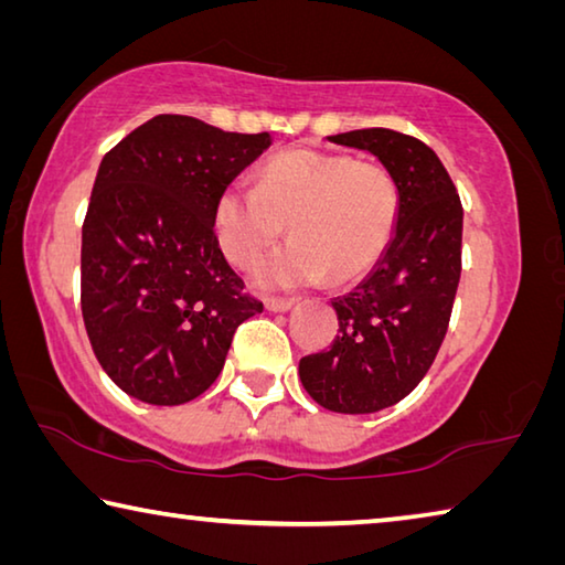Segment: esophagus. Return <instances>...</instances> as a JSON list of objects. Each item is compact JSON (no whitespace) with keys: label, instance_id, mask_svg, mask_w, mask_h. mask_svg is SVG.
Returning <instances> with one entry per match:
<instances>
[{"label":"esophagus","instance_id":"1","mask_svg":"<svg viewBox=\"0 0 565 565\" xmlns=\"http://www.w3.org/2000/svg\"><path fill=\"white\" fill-rule=\"evenodd\" d=\"M296 301L294 299H276V296H266L264 306L269 311H289Z\"/></svg>","mask_w":565,"mask_h":565}]
</instances>
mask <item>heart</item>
I'll return each instance as SVG.
<instances>
[{
	"mask_svg": "<svg viewBox=\"0 0 565 565\" xmlns=\"http://www.w3.org/2000/svg\"><path fill=\"white\" fill-rule=\"evenodd\" d=\"M399 184L383 162L341 152L291 150L271 158L256 184L224 190L214 210L222 252L252 264L291 224L296 239L256 264L264 286H299L331 276L345 284L383 259L399 224Z\"/></svg>",
	"mask_w": 565,
	"mask_h": 565,
	"instance_id": "heart-1",
	"label": "heart"
}]
</instances>
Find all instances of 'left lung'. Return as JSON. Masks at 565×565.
I'll use <instances>...</instances> for the list:
<instances>
[{"label":"left lung","mask_w":565,"mask_h":565,"mask_svg":"<svg viewBox=\"0 0 565 565\" xmlns=\"http://www.w3.org/2000/svg\"><path fill=\"white\" fill-rule=\"evenodd\" d=\"M367 150L399 184V224L385 256L353 291L333 299L338 335L301 358L299 375L318 405L367 415L413 393L445 341L461 274V202L423 140L390 128L328 138Z\"/></svg>","instance_id":"left-lung-1"}]
</instances>
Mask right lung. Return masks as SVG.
Masks as SVG:
<instances>
[{"label": "right lung", "instance_id": "obj_1", "mask_svg": "<svg viewBox=\"0 0 565 565\" xmlns=\"http://www.w3.org/2000/svg\"><path fill=\"white\" fill-rule=\"evenodd\" d=\"M269 146V132L162 113L100 160L81 232V313L122 393L190 403L217 381L234 331L262 313L224 259L214 210Z\"/></svg>", "mask_w": 565, "mask_h": 565}]
</instances>
